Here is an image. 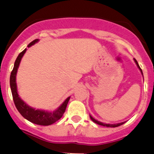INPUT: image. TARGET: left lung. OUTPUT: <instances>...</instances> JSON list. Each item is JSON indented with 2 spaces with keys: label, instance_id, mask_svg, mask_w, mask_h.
Masks as SVG:
<instances>
[{
  "label": "left lung",
  "instance_id": "1",
  "mask_svg": "<svg viewBox=\"0 0 154 154\" xmlns=\"http://www.w3.org/2000/svg\"><path fill=\"white\" fill-rule=\"evenodd\" d=\"M134 60H135V63H136L137 66H138V68H139V70H140V71H141V74H142V75H143L142 71H141V68H140V66H139V65H138V62H137V61H136V59H134ZM89 117H90V119H91V120H92V121L94 122V123H97V124L100 125V126H106V127H117V126H121V125H123V123H126V122H123V123H117V124H106V123H101V122H99V121H98V120H95V119H94L93 117H92V116H89Z\"/></svg>",
  "mask_w": 154,
  "mask_h": 154
}]
</instances>
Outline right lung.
<instances>
[{
	"mask_svg": "<svg viewBox=\"0 0 154 154\" xmlns=\"http://www.w3.org/2000/svg\"><path fill=\"white\" fill-rule=\"evenodd\" d=\"M39 40L36 39L33 41L32 42L28 44V47H30L31 46L34 45L35 43L38 42ZM26 52V49L23 50L22 53H20L16 59V62L14 63V67L12 71L11 74H10V89H11L12 95H13V101L16 105V107L17 108L18 111L21 113L22 117L28 120V121L34 123L37 125H41V126H50L53 123H56V121L59 120L61 117L63 116L64 113L65 111L67 105H68V101H69L71 97H68L61 106H59L56 110L53 112L45 111V110H35L34 108H32L28 104H25L23 101L19 96V94L17 92V86H16V73H17L18 68L20 64L21 59L22 56Z\"/></svg>",
	"mask_w": 154,
	"mask_h": 154,
	"instance_id": "add662e5",
	"label": "right lung"
}]
</instances>
